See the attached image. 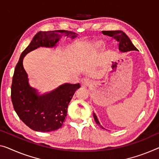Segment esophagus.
<instances>
[{"mask_svg":"<svg viewBox=\"0 0 159 159\" xmlns=\"http://www.w3.org/2000/svg\"><path fill=\"white\" fill-rule=\"evenodd\" d=\"M89 84H90L89 80L87 79V78H84V79H82L80 80V84H81V86L83 87H87Z\"/></svg>","mask_w":159,"mask_h":159,"instance_id":"esophagus-1","label":"esophagus"}]
</instances>
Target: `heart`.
<instances>
[{"label":"heart","instance_id":"obj_1","mask_svg":"<svg viewBox=\"0 0 159 159\" xmlns=\"http://www.w3.org/2000/svg\"><path fill=\"white\" fill-rule=\"evenodd\" d=\"M104 43L102 40H96L92 43L91 48L94 50H99L104 47Z\"/></svg>","mask_w":159,"mask_h":159}]
</instances>
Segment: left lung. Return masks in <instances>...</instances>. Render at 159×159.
<instances>
[{
    "mask_svg": "<svg viewBox=\"0 0 159 159\" xmlns=\"http://www.w3.org/2000/svg\"><path fill=\"white\" fill-rule=\"evenodd\" d=\"M102 33L105 35L110 36L115 38L117 41H119V50L121 52H128L130 51H138L137 49L133 45L131 41L127 35L121 30H114V31H103ZM94 119L97 125H99L102 129H104L101 124H100L99 119L97 118L96 114L93 112Z\"/></svg>",
    "mask_w": 159,
    "mask_h": 159,
    "instance_id": "1",
    "label": "left lung"
}]
</instances>
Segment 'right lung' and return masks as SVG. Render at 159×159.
<instances>
[{
  "label": "right lung",
  "instance_id": "right-lung-1",
  "mask_svg": "<svg viewBox=\"0 0 159 159\" xmlns=\"http://www.w3.org/2000/svg\"><path fill=\"white\" fill-rule=\"evenodd\" d=\"M62 36L74 39L77 34L68 30L40 31L22 52L16 65L11 85V99L14 109L28 127L36 131L49 132L60 129L67 113V107L80 84H65L53 91L40 94L31 87L23 67V58L39 48H52L58 45Z\"/></svg>",
  "mask_w": 159,
  "mask_h": 159
}]
</instances>
